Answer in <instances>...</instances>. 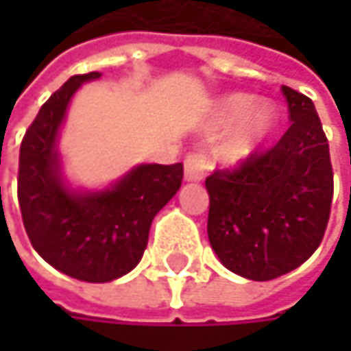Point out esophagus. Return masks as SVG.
Returning <instances> with one entry per match:
<instances>
[{
  "label": "esophagus",
  "instance_id": "obj_1",
  "mask_svg": "<svg viewBox=\"0 0 351 351\" xmlns=\"http://www.w3.org/2000/svg\"><path fill=\"white\" fill-rule=\"evenodd\" d=\"M213 169V162L207 154H189L184 160V180L193 182V180H203L207 173Z\"/></svg>",
  "mask_w": 351,
  "mask_h": 351
}]
</instances>
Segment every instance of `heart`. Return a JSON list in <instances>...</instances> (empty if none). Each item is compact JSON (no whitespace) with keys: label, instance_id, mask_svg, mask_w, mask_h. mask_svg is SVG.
Masks as SVG:
<instances>
[{"label":"heart","instance_id":"b5f03b06","mask_svg":"<svg viewBox=\"0 0 351 351\" xmlns=\"http://www.w3.org/2000/svg\"><path fill=\"white\" fill-rule=\"evenodd\" d=\"M276 125L274 107L268 101H258L245 93H230L221 97L207 121L209 132L230 130L221 136L215 156L226 167H240L252 158L268 140Z\"/></svg>","mask_w":351,"mask_h":351}]
</instances>
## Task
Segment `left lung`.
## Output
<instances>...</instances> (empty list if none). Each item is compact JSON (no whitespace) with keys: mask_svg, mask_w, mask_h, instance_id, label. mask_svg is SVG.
<instances>
[{"mask_svg":"<svg viewBox=\"0 0 351 351\" xmlns=\"http://www.w3.org/2000/svg\"><path fill=\"white\" fill-rule=\"evenodd\" d=\"M293 121L268 152L205 178L209 244L221 264L250 280H272L315 252L331 211L329 144L313 101L282 85Z\"/></svg>","mask_w":351,"mask_h":351,"instance_id":"8db88e82","label":"left lung"}]
</instances>
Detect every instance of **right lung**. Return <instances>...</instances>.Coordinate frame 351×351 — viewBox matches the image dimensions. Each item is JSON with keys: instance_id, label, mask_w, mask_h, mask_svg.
Instances as JSON below:
<instances>
[{"instance_id": "add662e5", "label": "right lung", "mask_w": 351, "mask_h": 351, "mask_svg": "<svg viewBox=\"0 0 351 351\" xmlns=\"http://www.w3.org/2000/svg\"><path fill=\"white\" fill-rule=\"evenodd\" d=\"M101 73L71 77L40 107L20 146L18 201L34 250L56 270L109 282L138 266L154 215L182 182V165H138L106 189H73L58 134L73 95Z\"/></svg>"}]
</instances>
